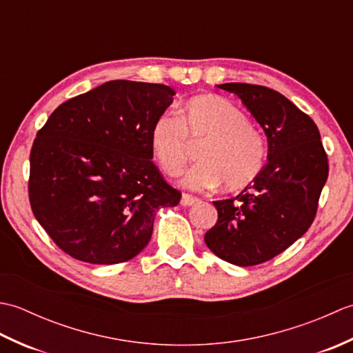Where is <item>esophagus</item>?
Here are the masks:
<instances>
[{
	"label": "esophagus",
	"mask_w": 353,
	"mask_h": 353,
	"mask_svg": "<svg viewBox=\"0 0 353 353\" xmlns=\"http://www.w3.org/2000/svg\"><path fill=\"white\" fill-rule=\"evenodd\" d=\"M197 201H199V199L190 196V194H182V199H181L182 206H192V205H196Z\"/></svg>",
	"instance_id": "1"
}]
</instances>
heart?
<instances>
[{"instance_id": "heart-1", "label": "heart", "mask_w": 353, "mask_h": 353, "mask_svg": "<svg viewBox=\"0 0 353 353\" xmlns=\"http://www.w3.org/2000/svg\"><path fill=\"white\" fill-rule=\"evenodd\" d=\"M191 140L203 142L200 163L182 177L194 191L219 188L236 191L256 181L267 161V142L235 104L215 95L194 97L179 114L156 119L150 142L157 162L170 176L182 172L191 157Z\"/></svg>"}]
</instances>
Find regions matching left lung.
<instances>
[{
  "label": "left lung",
  "mask_w": 353,
  "mask_h": 353,
  "mask_svg": "<svg viewBox=\"0 0 353 353\" xmlns=\"http://www.w3.org/2000/svg\"><path fill=\"white\" fill-rule=\"evenodd\" d=\"M219 88L235 94L256 119L268 153L256 181L235 199L212 201L219 220L206 232L205 243L230 264L258 265L310 229L327 179V156L316 123L287 97L249 83Z\"/></svg>",
  "instance_id": "1"
}]
</instances>
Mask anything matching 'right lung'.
<instances>
[{
  "instance_id": "obj_1",
  "label": "right lung",
  "mask_w": 353,
  "mask_h": 353,
  "mask_svg": "<svg viewBox=\"0 0 353 353\" xmlns=\"http://www.w3.org/2000/svg\"><path fill=\"white\" fill-rule=\"evenodd\" d=\"M174 95L167 85L112 80L61 104L37 132L30 205L70 256L129 261L152 238L157 209L181 201L153 163L150 142Z\"/></svg>"
}]
</instances>
